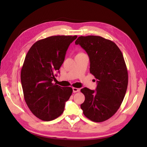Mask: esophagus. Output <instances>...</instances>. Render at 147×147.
Here are the masks:
<instances>
[{
    "instance_id": "34e87169",
    "label": "esophagus",
    "mask_w": 147,
    "mask_h": 147,
    "mask_svg": "<svg viewBox=\"0 0 147 147\" xmlns=\"http://www.w3.org/2000/svg\"><path fill=\"white\" fill-rule=\"evenodd\" d=\"M73 93H76V92L80 91V89L79 88H74V87H73Z\"/></svg>"
}]
</instances>
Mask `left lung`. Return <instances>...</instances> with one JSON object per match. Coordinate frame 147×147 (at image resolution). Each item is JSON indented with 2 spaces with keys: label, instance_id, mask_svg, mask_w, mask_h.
I'll list each match as a JSON object with an SVG mask.
<instances>
[{
  "label": "left lung",
  "instance_id": "obj_1",
  "mask_svg": "<svg viewBox=\"0 0 147 147\" xmlns=\"http://www.w3.org/2000/svg\"><path fill=\"white\" fill-rule=\"evenodd\" d=\"M75 44L88 54L90 72L97 80L96 90H81L85 96L81 109L90 120L105 121L117 111L127 90L128 74L123 55L114 42L99 36H79Z\"/></svg>",
  "mask_w": 147,
  "mask_h": 147
}]
</instances>
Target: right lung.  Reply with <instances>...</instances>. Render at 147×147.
<instances>
[{
	"label": "right lung",
	"instance_id": "add662e5",
	"mask_svg": "<svg viewBox=\"0 0 147 147\" xmlns=\"http://www.w3.org/2000/svg\"><path fill=\"white\" fill-rule=\"evenodd\" d=\"M76 38V35H57L40 40L26 55L21 71L24 98L30 110L42 121L60 116L73 93L71 87L60 86L52 81L64 62L69 46Z\"/></svg>",
	"mask_w": 147,
	"mask_h": 147
}]
</instances>
